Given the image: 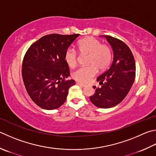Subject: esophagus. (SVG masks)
<instances>
[{"label": "esophagus", "mask_w": 156, "mask_h": 156, "mask_svg": "<svg viewBox=\"0 0 156 156\" xmlns=\"http://www.w3.org/2000/svg\"><path fill=\"white\" fill-rule=\"evenodd\" d=\"M77 84H78L79 86H80V87H86V85L85 84H83V83H79V82H78L77 83H76Z\"/></svg>", "instance_id": "obj_1"}]
</instances>
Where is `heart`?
I'll list each match as a JSON object with an SVG mask.
<instances>
[{
  "label": "heart",
  "instance_id": "heart-1",
  "mask_svg": "<svg viewBox=\"0 0 156 156\" xmlns=\"http://www.w3.org/2000/svg\"><path fill=\"white\" fill-rule=\"evenodd\" d=\"M78 51L81 55H88L87 63L89 66L81 67L72 73V78L80 83H87L96 75L98 69L104 71L109 67L112 61V52L110 48L101 44L94 37L81 39L78 44ZM65 61L70 67L77 66L78 56L76 50L68 48L65 52Z\"/></svg>",
  "mask_w": 156,
  "mask_h": 156
}]
</instances>
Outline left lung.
Wrapping results in <instances>:
<instances>
[{
	"label": "left lung",
	"instance_id": "left-lung-1",
	"mask_svg": "<svg viewBox=\"0 0 156 156\" xmlns=\"http://www.w3.org/2000/svg\"><path fill=\"white\" fill-rule=\"evenodd\" d=\"M106 37L113 50V61L110 68L97 78L101 85L95 89L90 100L100 108H112L123 101L134 83L136 65L134 56L123 41L109 35Z\"/></svg>",
	"mask_w": 156,
	"mask_h": 156
}]
</instances>
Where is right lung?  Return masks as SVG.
<instances>
[{
    "instance_id": "obj_1",
    "label": "right lung",
    "mask_w": 156,
    "mask_h": 156,
    "mask_svg": "<svg viewBox=\"0 0 156 156\" xmlns=\"http://www.w3.org/2000/svg\"><path fill=\"white\" fill-rule=\"evenodd\" d=\"M79 34H50L33 44L24 55L22 74L28 94L46 110L56 109L66 100L68 90L74 85L69 76L65 52Z\"/></svg>"
}]
</instances>
